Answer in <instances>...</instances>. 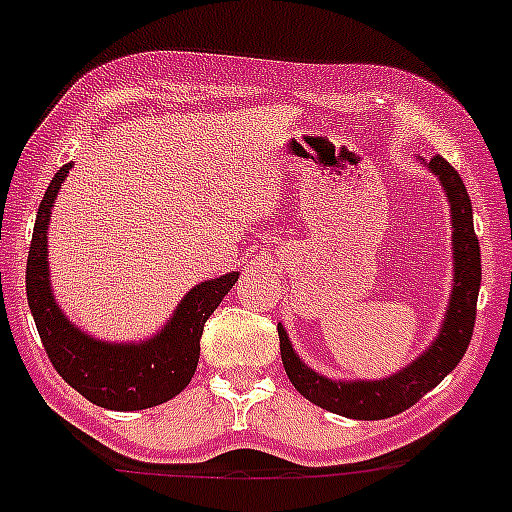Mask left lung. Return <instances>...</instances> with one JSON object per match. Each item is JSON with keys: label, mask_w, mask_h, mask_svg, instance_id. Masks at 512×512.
<instances>
[{"label": "left lung", "mask_w": 512, "mask_h": 512, "mask_svg": "<svg viewBox=\"0 0 512 512\" xmlns=\"http://www.w3.org/2000/svg\"><path fill=\"white\" fill-rule=\"evenodd\" d=\"M429 174L439 179V186L447 194L452 224V288L450 303L444 310L442 326L427 348L414 361L401 366L396 374L386 379H331L310 369L295 353L288 331L278 323L280 356H283L285 374L290 384L300 391L315 407L341 414L348 419H386L414 407L427 391H432L444 376L455 371L470 346L472 328H475L477 293H480L482 265L480 242H477L475 224H472V202L462 184L460 174L444 161L442 156L419 159Z\"/></svg>", "instance_id": "left-lung-1"}]
</instances>
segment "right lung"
<instances>
[{
    "mask_svg": "<svg viewBox=\"0 0 512 512\" xmlns=\"http://www.w3.org/2000/svg\"><path fill=\"white\" fill-rule=\"evenodd\" d=\"M70 169L73 164H65L52 176L32 232L27 257V303L37 333L57 374L88 401L116 412L159 407L189 386L199 364L204 323L237 283L240 272H227L194 285L179 300L169 321L143 341H103L90 336L57 305L47 255L50 214Z\"/></svg>",
    "mask_w": 512,
    "mask_h": 512,
    "instance_id": "add662e5",
    "label": "right lung"
}]
</instances>
